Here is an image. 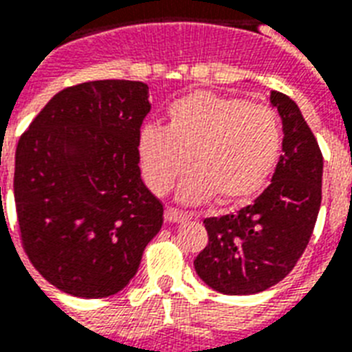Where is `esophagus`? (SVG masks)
Returning <instances> with one entry per match:
<instances>
[{
  "label": "esophagus",
  "instance_id": "obj_1",
  "mask_svg": "<svg viewBox=\"0 0 352 352\" xmlns=\"http://www.w3.org/2000/svg\"><path fill=\"white\" fill-rule=\"evenodd\" d=\"M164 218L166 221H170V223H182V221H186V219L190 218V214L179 210L175 206H168L164 212Z\"/></svg>",
  "mask_w": 352,
  "mask_h": 352
}]
</instances>
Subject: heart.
<instances>
[{
	"label": "heart",
	"instance_id": "1",
	"mask_svg": "<svg viewBox=\"0 0 352 352\" xmlns=\"http://www.w3.org/2000/svg\"><path fill=\"white\" fill-rule=\"evenodd\" d=\"M283 147L277 111L265 103L214 92H192L168 109V127L146 125L138 134L142 173L153 192L164 194L186 170L179 199L203 203L258 194L275 170Z\"/></svg>",
	"mask_w": 352,
	"mask_h": 352
}]
</instances>
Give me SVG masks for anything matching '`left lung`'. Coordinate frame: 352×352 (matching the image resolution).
I'll return each mask as SVG.
<instances>
[{
  "label": "left lung",
  "mask_w": 352,
  "mask_h": 352,
  "mask_svg": "<svg viewBox=\"0 0 352 352\" xmlns=\"http://www.w3.org/2000/svg\"><path fill=\"white\" fill-rule=\"evenodd\" d=\"M270 101L283 120V155L272 184L234 214L206 218V248L195 272L225 295L258 294L280 283L305 253L321 206L323 155L299 107L286 94Z\"/></svg>",
  "instance_id": "1"
}]
</instances>
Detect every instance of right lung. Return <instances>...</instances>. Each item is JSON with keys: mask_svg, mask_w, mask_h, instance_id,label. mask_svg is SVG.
<instances>
[{"mask_svg": "<svg viewBox=\"0 0 352 352\" xmlns=\"http://www.w3.org/2000/svg\"><path fill=\"white\" fill-rule=\"evenodd\" d=\"M147 98L140 80L64 88L18 142L21 245L40 275L66 294H118L162 227L164 206L147 190L138 166V134L151 111Z\"/></svg>", "mask_w": 352, "mask_h": 352, "instance_id": "right-lung-1", "label": "right lung"}]
</instances>
